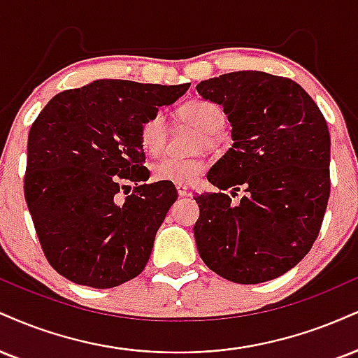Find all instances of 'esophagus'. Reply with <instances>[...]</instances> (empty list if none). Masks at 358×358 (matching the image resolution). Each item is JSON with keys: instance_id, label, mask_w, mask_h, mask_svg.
<instances>
[{"instance_id": "1", "label": "esophagus", "mask_w": 358, "mask_h": 358, "mask_svg": "<svg viewBox=\"0 0 358 358\" xmlns=\"http://www.w3.org/2000/svg\"><path fill=\"white\" fill-rule=\"evenodd\" d=\"M176 192H178V195L180 196H187V195H190V190H188V187L187 185H176Z\"/></svg>"}]
</instances>
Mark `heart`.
<instances>
[{"mask_svg": "<svg viewBox=\"0 0 358 358\" xmlns=\"http://www.w3.org/2000/svg\"><path fill=\"white\" fill-rule=\"evenodd\" d=\"M180 120L185 123L193 124L198 130L205 133L206 143H213V135L222 131L225 127V113L213 101L201 100V98H193V100L185 101L178 106L176 111ZM166 123L160 113L150 116L145 120L140 128V143L145 153L158 155L163 152L166 145ZM205 163L193 158H178L166 157L155 165L153 173L155 178L160 182H168L175 185L192 183L198 176L203 173Z\"/></svg>", "mask_w": 358, "mask_h": 358, "instance_id": "heart-1", "label": "heart"}]
</instances>
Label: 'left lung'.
Here are the masks:
<instances>
[{
	"label": "left lung",
	"mask_w": 358,
	"mask_h": 358,
	"mask_svg": "<svg viewBox=\"0 0 358 358\" xmlns=\"http://www.w3.org/2000/svg\"><path fill=\"white\" fill-rule=\"evenodd\" d=\"M223 106L234 145L208 171L227 193L196 196V248L210 270L235 283L268 282L312 248L330 196V133L310 94L294 80L235 71L196 85Z\"/></svg>",
	"instance_id": "1"
}]
</instances>
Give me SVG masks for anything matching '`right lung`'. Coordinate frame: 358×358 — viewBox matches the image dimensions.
<instances>
[{
    "label": "right lung",
    "mask_w": 358,
    "mask_h": 358,
    "mask_svg": "<svg viewBox=\"0 0 358 358\" xmlns=\"http://www.w3.org/2000/svg\"><path fill=\"white\" fill-rule=\"evenodd\" d=\"M188 88L96 80L58 93L34 120L24 198L45 257L64 278L111 288L143 272L178 193L173 183H143L140 128ZM127 181L141 185L120 202Z\"/></svg>",
    "instance_id": "add662e5"
}]
</instances>
